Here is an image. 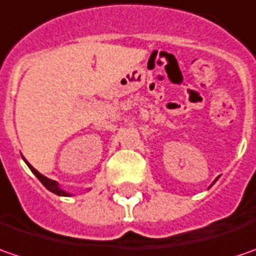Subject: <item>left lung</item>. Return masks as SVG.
I'll return each instance as SVG.
<instances>
[{
	"mask_svg": "<svg viewBox=\"0 0 256 256\" xmlns=\"http://www.w3.org/2000/svg\"><path fill=\"white\" fill-rule=\"evenodd\" d=\"M216 180H218V178H216V179H215V182H216ZM215 182H214V184H215ZM212 184H210V186H212ZM210 186H209V188H210Z\"/></svg>",
	"mask_w": 256,
	"mask_h": 256,
	"instance_id": "left-lung-1",
	"label": "left lung"
}]
</instances>
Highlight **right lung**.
I'll list each match as a JSON object with an SVG mask.
<instances>
[{
	"mask_svg": "<svg viewBox=\"0 0 256 256\" xmlns=\"http://www.w3.org/2000/svg\"><path fill=\"white\" fill-rule=\"evenodd\" d=\"M24 162L27 163V166L30 168V170H31V172L34 173V174L38 178L40 182L44 184V186H46V188H47L50 192L58 194V196H72V194H70V192H66L64 189H62V186L58 184V182H56V180H51V179H48V178H46L44 174H41V173H40L37 169H34V168H32V166H31V164H30V163H28L26 159H24ZM88 190H90V189H88Z\"/></svg>",
	"mask_w": 256,
	"mask_h": 256,
	"instance_id": "1",
	"label": "right lung"
}]
</instances>
